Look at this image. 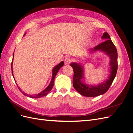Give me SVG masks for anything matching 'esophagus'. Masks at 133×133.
<instances>
[{
	"mask_svg": "<svg viewBox=\"0 0 133 133\" xmlns=\"http://www.w3.org/2000/svg\"><path fill=\"white\" fill-rule=\"evenodd\" d=\"M71 59H70V58H66L64 60V63H65V65H66V64H70L71 62Z\"/></svg>",
	"mask_w": 133,
	"mask_h": 133,
	"instance_id": "34e87169",
	"label": "esophagus"
}]
</instances>
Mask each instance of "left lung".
<instances>
[{"instance_id": "1", "label": "left lung", "mask_w": 133, "mask_h": 133, "mask_svg": "<svg viewBox=\"0 0 133 133\" xmlns=\"http://www.w3.org/2000/svg\"><path fill=\"white\" fill-rule=\"evenodd\" d=\"M102 38L107 40L104 42L95 46L90 50L91 51H95L96 50L102 51L109 56L110 58V65L111 66L110 75L107 81L100 84H99L98 86H90L84 84L81 81V80L84 78L83 66L80 64L75 63H72L70 64V66L73 68L74 71L73 79L74 88L80 94L88 97H94L105 93L109 89L117 72L118 53L116 48L111 41L109 35L107 32L103 34Z\"/></svg>"}]
</instances>
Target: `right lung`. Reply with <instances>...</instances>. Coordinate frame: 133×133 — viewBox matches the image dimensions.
Returning <instances> with one entry per match:
<instances>
[{
	"mask_svg": "<svg viewBox=\"0 0 133 133\" xmlns=\"http://www.w3.org/2000/svg\"><path fill=\"white\" fill-rule=\"evenodd\" d=\"M25 35V34H24ZM13 57H14V53H13ZM13 59L12 60V62H11V71H12V74H13V69H12V64H13ZM64 65V62H60L58 65H56L53 69V71H52V78H51V82L49 84V85L48 86V87L46 88L45 89H44L43 91H42V92H40V93L35 95H31V96H29V97L30 98H41V97H43V96H44L46 95L50 91V90L52 89V88H53V85H54V79H55V77L56 75L57 74L58 71L59 70V69H60V68H61L62 66H63ZM13 77H14V75H13ZM15 80V79H14ZM19 89L20 90L19 88ZM22 93L25 95L26 96H27V95H26L24 93V92H23Z\"/></svg>",
	"mask_w": 133,
	"mask_h": 133,
	"instance_id": "1",
	"label": "right lung"
}]
</instances>
